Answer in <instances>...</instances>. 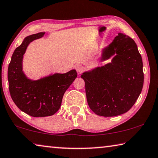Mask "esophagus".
I'll use <instances>...</instances> for the list:
<instances>
[{"label": "esophagus", "mask_w": 158, "mask_h": 158, "mask_svg": "<svg viewBox=\"0 0 158 158\" xmlns=\"http://www.w3.org/2000/svg\"><path fill=\"white\" fill-rule=\"evenodd\" d=\"M76 70L79 73H81L84 70V67L82 65H79V64L77 65H76Z\"/></svg>", "instance_id": "34e87169"}]
</instances>
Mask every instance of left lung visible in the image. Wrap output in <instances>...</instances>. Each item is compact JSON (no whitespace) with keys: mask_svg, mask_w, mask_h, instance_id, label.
I'll use <instances>...</instances> for the list:
<instances>
[{"mask_svg":"<svg viewBox=\"0 0 158 158\" xmlns=\"http://www.w3.org/2000/svg\"><path fill=\"white\" fill-rule=\"evenodd\" d=\"M113 55L110 63L81 76L89 107L100 116L127 113L139 97L144 84L142 56L133 39L119 33L103 50L100 61Z\"/></svg>","mask_w":158,"mask_h":158,"instance_id":"left-lung-1","label":"left lung"}]
</instances>
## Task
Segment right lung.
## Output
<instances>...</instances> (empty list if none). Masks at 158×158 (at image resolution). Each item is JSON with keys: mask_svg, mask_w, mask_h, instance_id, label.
<instances>
[{"mask_svg": "<svg viewBox=\"0 0 158 158\" xmlns=\"http://www.w3.org/2000/svg\"><path fill=\"white\" fill-rule=\"evenodd\" d=\"M45 32L25 37L16 48L11 56L7 71L9 89L11 99L20 110L30 116H51L61 107L65 92L77 78L75 70L65 74L56 73L32 81L23 72V58L31 41L39 39Z\"/></svg>", "mask_w": 158, "mask_h": 158, "instance_id": "1", "label": "right lung"}]
</instances>
